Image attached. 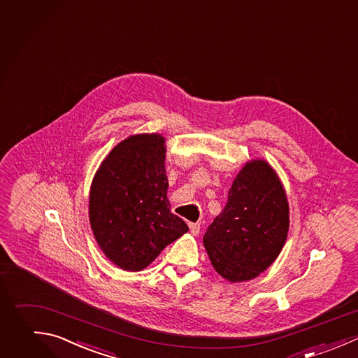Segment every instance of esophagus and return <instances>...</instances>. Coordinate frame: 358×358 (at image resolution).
Returning a JSON list of instances; mask_svg holds the SVG:
<instances>
[{"instance_id": "1", "label": "esophagus", "mask_w": 358, "mask_h": 358, "mask_svg": "<svg viewBox=\"0 0 358 358\" xmlns=\"http://www.w3.org/2000/svg\"><path fill=\"white\" fill-rule=\"evenodd\" d=\"M189 228L193 235H197L200 232V222H189Z\"/></svg>"}]
</instances>
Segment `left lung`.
I'll return each instance as SVG.
<instances>
[{"label":"left lung","instance_id":"left-lung-1","mask_svg":"<svg viewBox=\"0 0 358 358\" xmlns=\"http://www.w3.org/2000/svg\"><path fill=\"white\" fill-rule=\"evenodd\" d=\"M288 222V203L274 171L264 161L246 164L203 236L213 267L234 282L255 278L278 256Z\"/></svg>","mask_w":358,"mask_h":358}]
</instances>
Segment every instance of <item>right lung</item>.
Segmentation results:
<instances>
[{
	"mask_svg": "<svg viewBox=\"0 0 358 358\" xmlns=\"http://www.w3.org/2000/svg\"><path fill=\"white\" fill-rule=\"evenodd\" d=\"M165 140L129 137L102 162L90 194V220L105 255L124 270H143L189 231L166 199Z\"/></svg>",
	"mask_w": 358,
	"mask_h": 358,
	"instance_id": "obj_1",
	"label": "right lung"
}]
</instances>
